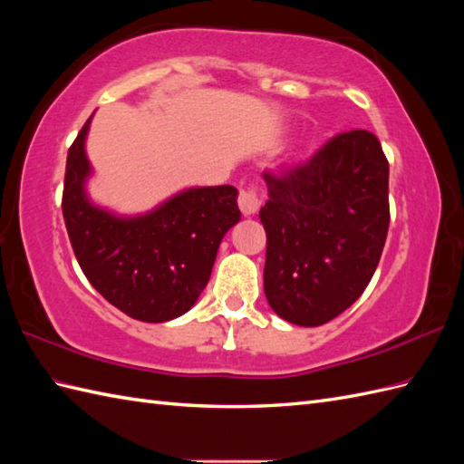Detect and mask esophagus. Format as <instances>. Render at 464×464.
I'll use <instances>...</instances> for the list:
<instances>
[{"instance_id": "obj_1", "label": "esophagus", "mask_w": 464, "mask_h": 464, "mask_svg": "<svg viewBox=\"0 0 464 464\" xmlns=\"http://www.w3.org/2000/svg\"><path fill=\"white\" fill-rule=\"evenodd\" d=\"M239 209L245 217H251L259 211L261 207V197H259V191L257 187L255 185H249V187H243V189L239 191Z\"/></svg>"}]
</instances>
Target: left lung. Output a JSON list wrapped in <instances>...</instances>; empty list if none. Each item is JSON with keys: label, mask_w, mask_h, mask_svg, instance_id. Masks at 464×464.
Returning <instances> with one entry per match:
<instances>
[{"label": "left lung", "mask_w": 464, "mask_h": 464, "mask_svg": "<svg viewBox=\"0 0 464 464\" xmlns=\"http://www.w3.org/2000/svg\"><path fill=\"white\" fill-rule=\"evenodd\" d=\"M263 179L265 297L281 319L319 327L349 309L377 269L389 231V161L377 137L353 130Z\"/></svg>", "instance_id": "left-lung-1"}]
</instances>
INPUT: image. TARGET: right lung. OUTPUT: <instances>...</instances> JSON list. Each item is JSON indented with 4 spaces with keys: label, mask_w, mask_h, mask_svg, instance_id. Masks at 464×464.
Listing matches in <instances>:
<instances>
[{
    "label": "right lung",
    "mask_w": 464,
    "mask_h": 464,
    "mask_svg": "<svg viewBox=\"0 0 464 464\" xmlns=\"http://www.w3.org/2000/svg\"><path fill=\"white\" fill-rule=\"evenodd\" d=\"M92 117L69 147L62 201L77 263L87 281L131 319L181 317L209 283L225 233L241 219L237 189L191 187L143 215L107 211L85 191L92 175L85 153Z\"/></svg>",
    "instance_id": "obj_1"
}]
</instances>
